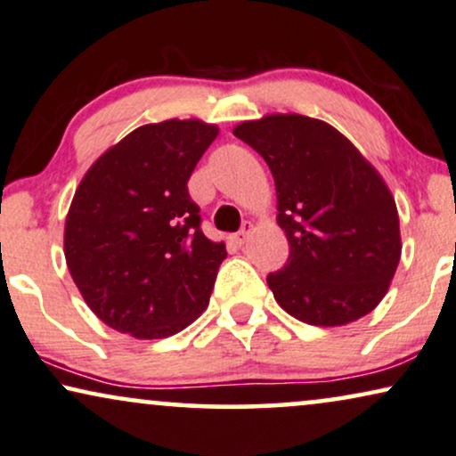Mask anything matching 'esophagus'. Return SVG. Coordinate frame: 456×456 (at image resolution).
I'll return each mask as SVG.
<instances>
[{"instance_id": "1", "label": "esophagus", "mask_w": 456, "mask_h": 456, "mask_svg": "<svg viewBox=\"0 0 456 456\" xmlns=\"http://www.w3.org/2000/svg\"><path fill=\"white\" fill-rule=\"evenodd\" d=\"M250 232H252V223L246 221L244 224H241L238 235H235V244H240V246L246 244V240H248V235H250Z\"/></svg>"}]
</instances>
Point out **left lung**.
<instances>
[{"instance_id": "1", "label": "left lung", "mask_w": 456, "mask_h": 456, "mask_svg": "<svg viewBox=\"0 0 456 456\" xmlns=\"http://www.w3.org/2000/svg\"><path fill=\"white\" fill-rule=\"evenodd\" d=\"M233 135L275 179L277 224L289 258L266 283L302 323L336 327L365 317L387 294L403 252L398 210L375 167L325 120L266 114Z\"/></svg>"}]
</instances>
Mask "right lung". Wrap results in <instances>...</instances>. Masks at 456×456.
<instances>
[{
    "instance_id": "right-lung-1",
    "label": "right lung",
    "mask_w": 456,
    "mask_h": 456,
    "mask_svg": "<svg viewBox=\"0 0 456 456\" xmlns=\"http://www.w3.org/2000/svg\"><path fill=\"white\" fill-rule=\"evenodd\" d=\"M216 135V125L198 118L137 126L78 183L64 224L66 265L112 330L168 338L208 306L227 250L200 229L187 181Z\"/></svg>"
}]
</instances>
